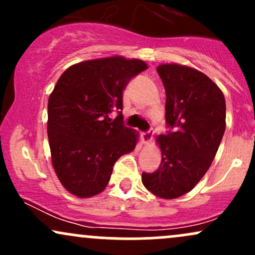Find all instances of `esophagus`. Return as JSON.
<instances>
[{
	"label": "esophagus",
	"mask_w": 255,
	"mask_h": 255,
	"mask_svg": "<svg viewBox=\"0 0 255 255\" xmlns=\"http://www.w3.org/2000/svg\"><path fill=\"white\" fill-rule=\"evenodd\" d=\"M152 136H153V131H152V129H148V130H146V131H144V133L141 134L142 141H144L145 144H146V142L151 141Z\"/></svg>",
	"instance_id": "esophagus-1"
}]
</instances>
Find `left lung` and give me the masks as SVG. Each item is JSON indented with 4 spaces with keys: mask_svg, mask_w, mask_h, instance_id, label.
Returning a JSON list of instances; mask_svg holds the SVG:
<instances>
[{
    "mask_svg": "<svg viewBox=\"0 0 255 255\" xmlns=\"http://www.w3.org/2000/svg\"><path fill=\"white\" fill-rule=\"evenodd\" d=\"M165 89L168 130L158 136L162 162L142 172V183L163 199H175L195 187L206 174L225 130V99L209 77L180 64L157 68Z\"/></svg>",
    "mask_w": 255,
    "mask_h": 255,
    "instance_id": "obj_1",
    "label": "left lung"
}]
</instances>
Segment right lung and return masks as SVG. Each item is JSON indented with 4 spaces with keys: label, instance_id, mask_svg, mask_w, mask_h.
<instances>
[{
    "label": "right lung",
    "instance_id": "1",
    "mask_svg": "<svg viewBox=\"0 0 255 255\" xmlns=\"http://www.w3.org/2000/svg\"><path fill=\"white\" fill-rule=\"evenodd\" d=\"M146 68L115 56L74 64L58 79L49 97L48 137L57 177L72 194L104 191L116 160L135 148L136 133L122 118V91Z\"/></svg>",
    "mask_w": 255,
    "mask_h": 255
}]
</instances>
